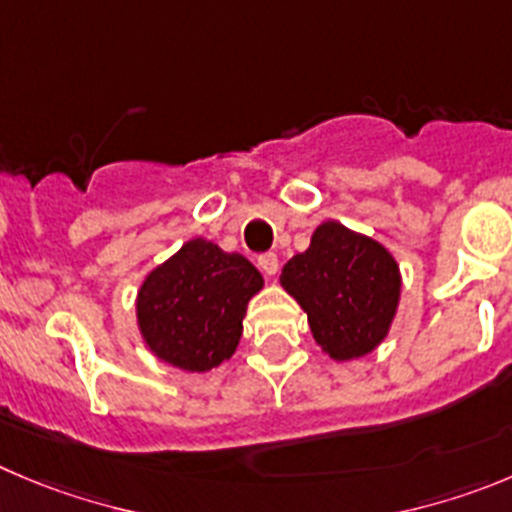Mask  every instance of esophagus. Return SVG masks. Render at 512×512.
Listing matches in <instances>:
<instances>
[{
    "instance_id": "1",
    "label": "esophagus",
    "mask_w": 512,
    "mask_h": 512,
    "mask_svg": "<svg viewBox=\"0 0 512 512\" xmlns=\"http://www.w3.org/2000/svg\"><path fill=\"white\" fill-rule=\"evenodd\" d=\"M257 265H260V270L265 272V275H275V272L280 270V262L275 252H265V255L257 257Z\"/></svg>"
}]
</instances>
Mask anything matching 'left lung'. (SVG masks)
Listing matches in <instances>:
<instances>
[{
	"instance_id": "1",
	"label": "left lung",
	"mask_w": 512,
	"mask_h": 512,
	"mask_svg": "<svg viewBox=\"0 0 512 512\" xmlns=\"http://www.w3.org/2000/svg\"><path fill=\"white\" fill-rule=\"evenodd\" d=\"M280 283L308 313L315 343L336 361L366 356L384 341L401 290L389 250L338 222L315 229Z\"/></svg>"
}]
</instances>
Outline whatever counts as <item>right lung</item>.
<instances>
[{
    "label": "right lung",
    "mask_w": 512,
    "mask_h": 512,
    "mask_svg": "<svg viewBox=\"0 0 512 512\" xmlns=\"http://www.w3.org/2000/svg\"><path fill=\"white\" fill-rule=\"evenodd\" d=\"M260 288L262 275L250 260L197 237L141 285L138 326L161 361L209 371L234 353L247 303Z\"/></svg>",
    "instance_id": "add662e5"
}]
</instances>
